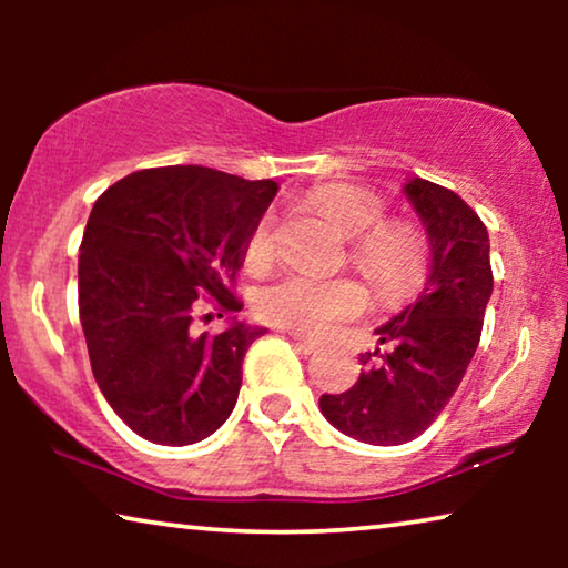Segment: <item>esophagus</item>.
<instances>
[{
    "mask_svg": "<svg viewBox=\"0 0 568 568\" xmlns=\"http://www.w3.org/2000/svg\"><path fill=\"white\" fill-rule=\"evenodd\" d=\"M290 341H292L294 346L300 348L302 354H315V352H317V344H315V341L305 338V336H302V333H290Z\"/></svg>",
    "mask_w": 568,
    "mask_h": 568,
    "instance_id": "1",
    "label": "esophagus"
}]
</instances>
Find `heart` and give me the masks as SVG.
Wrapping results in <instances>:
<instances>
[{
    "instance_id": "heart-1",
    "label": "heart",
    "mask_w": 568,
    "mask_h": 568,
    "mask_svg": "<svg viewBox=\"0 0 568 568\" xmlns=\"http://www.w3.org/2000/svg\"><path fill=\"white\" fill-rule=\"evenodd\" d=\"M310 204L328 216L341 235L352 240L348 258L379 294H403L418 284L426 263L424 240L406 224L383 222L385 204L377 193L356 185H323L310 196ZM243 261L247 271H263L274 261V227L268 216L247 235ZM362 305L359 286L348 278L307 274L278 278L255 302L263 321L302 336H325L341 321L359 313Z\"/></svg>"
}]
</instances>
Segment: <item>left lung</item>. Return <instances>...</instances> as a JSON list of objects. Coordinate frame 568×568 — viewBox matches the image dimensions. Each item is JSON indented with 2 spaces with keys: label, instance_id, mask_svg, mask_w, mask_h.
Returning a JSON list of instances; mask_svg holds the SVG:
<instances>
[{
  "label": "left lung",
  "instance_id": "left-lung-1",
  "mask_svg": "<svg viewBox=\"0 0 568 568\" xmlns=\"http://www.w3.org/2000/svg\"><path fill=\"white\" fill-rule=\"evenodd\" d=\"M403 193L429 240V276L414 305L375 331L387 346L379 363L362 354V375L346 393L321 395V410L346 437L367 445H406L432 426L463 383L476 354L494 276L488 232L478 214L424 178Z\"/></svg>",
  "mask_w": 568,
  "mask_h": 568
}]
</instances>
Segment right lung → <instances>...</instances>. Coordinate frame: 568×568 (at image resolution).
Returning a JSON list of instances; mask_svg holds the SVG:
<instances>
[{
	"instance_id": "add662e5",
	"label": "right lung",
	"mask_w": 568,
	"mask_h": 568,
	"mask_svg": "<svg viewBox=\"0 0 568 568\" xmlns=\"http://www.w3.org/2000/svg\"><path fill=\"white\" fill-rule=\"evenodd\" d=\"M278 185L201 165L139 170L92 206L80 245V321L92 375L123 424L183 447L227 422L243 356L266 328L237 321L230 282ZM227 332L195 331L203 294Z\"/></svg>"
}]
</instances>
